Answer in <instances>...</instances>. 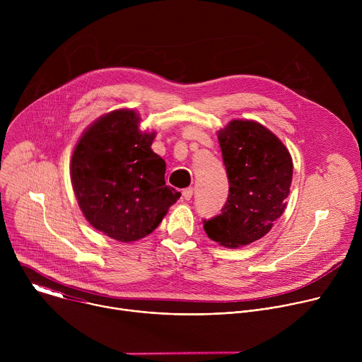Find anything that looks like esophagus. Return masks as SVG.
I'll list each match as a JSON object with an SVG mask.
<instances>
[{
	"mask_svg": "<svg viewBox=\"0 0 362 362\" xmlns=\"http://www.w3.org/2000/svg\"><path fill=\"white\" fill-rule=\"evenodd\" d=\"M182 196L185 200H190L192 196H193V187H187V189H183L182 192Z\"/></svg>",
	"mask_w": 362,
	"mask_h": 362,
	"instance_id": "esophagus-1",
	"label": "esophagus"
}]
</instances>
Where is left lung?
Masks as SVG:
<instances>
[{
    "label": "left lung",
    "instance_id": "8db88e82",
    "mask_svg": "<svg viewBox=\"0 0 362 362\" xmlns=\"http://www.w3.org/2000/svg\"><path fill=\"white\" fill-rule=\"evenodd\" d=\"M218 139L229 194L221 215L203 221V228L212 240L235 249L265 236L284 214L293 165L284 143L256 122L232 120Z\"/></svg>",
    "mask_w": 362,
    "mask_h": 362
}]
</instances>
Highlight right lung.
I'll return each mask as SVG.
<instances>
[{"label":"right lung","instance_id":"add662e5","mask_svg":"<svg viewBox=\"0 0 362 362\" xmlns=\"http://www.w3.org/2000/svg\"><path fill=\"white\" fill-rule=\"evenodd\" d=\"M139 123L127 109L101 116L80 137L70 166L83 215L120 242L151 233L180 197L165 182V160L150 147L156 133H141Z\"/></svg>","mask_w":362,"mask_h":362}]
</instances>
